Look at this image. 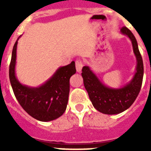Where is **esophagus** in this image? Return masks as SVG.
<instances>
[{"label":"esophagus","instance_id":"34e87169","mask_svg":"<svg viewBox=\"0 0 151 151\" xmlns=\"http://www.w3.org/2000/svg\"><path fill=\"white\" fill-rule=\"evenodd\" d=\"M75 65H76V70H77V71H78V73H80L81 71V69H82L83 66H84V63L82 62V60L78 59V60H76Z\"/></svg>","mask_w":151,"mask_h":151}]
</instances>
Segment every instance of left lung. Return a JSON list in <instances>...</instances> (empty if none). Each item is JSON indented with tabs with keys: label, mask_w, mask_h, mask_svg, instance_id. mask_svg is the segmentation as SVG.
I'll list each match as a JSON object with an SVG mask.
<instances>
[{
	"label": "left lung",
	"mask_w": 151,
	"mask_h": 151,
	"mask_svg": "<svg viewBox=\"0 0 151 151\" xmlns=\"http://www.w3.org/2000/svg\"><path fill=\"white\" fill-rule=\"evenodd\" d=\"M121 33L131 40L137 62L136 73L128 84L119 88L108 87L99 80L89 66H85L82 68L81 76L90 100L98 111L105 114H117L129 109L138 96L143 82V59L136 37L125 27L121 29Z\"/></svg>",
	"instance_id": "obj_1"
}]
</instances>
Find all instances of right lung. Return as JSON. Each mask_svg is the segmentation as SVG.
Returning <instances> with one entry per match:
<instances>
[{
	"label": "right lung",
	"mask_w": 151,
	"mask_h": 151,
	"mask_svg": "<svg viewBox=\"0 0 151 151\" xmlns=\"http://www.w3.org/2000/svg\"><path fill=\"white\" fill-rule=\"evenodd\" d=\"M19 38L13 47L9 66V79L15 98L23 110L34 118L41 122L53 121L63 114L66 109L70 78L76 73L75 63L72 61L69 65L59 67L41 86L29 87L22 85L15 76Z\"/></svg>",
	"instance_id": "obj_1"
}]
</instances>
